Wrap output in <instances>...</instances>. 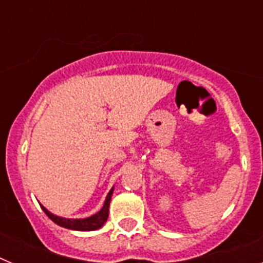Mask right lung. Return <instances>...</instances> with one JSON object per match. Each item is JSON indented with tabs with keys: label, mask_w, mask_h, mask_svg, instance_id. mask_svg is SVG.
<instances>
[{
	"label": "right lung",
	"mask_w": 263,
	"mask_h": 263,
	"mask_svg": "<svg viewBox=\"0 0 263 263\" xmlns=\"http://www.w3.org/2000/svg\"><path fill=\"white\" fill-rule=\"evenodd\" d=\"M113 190L115 187L111 188L109 194L106 195L105 203H104L103 208L99 211L97 213H95L93 216H90V217L87 218H64V217H59V216H55L53 213H51L50 211H47L43 205L42 206V210L48 217L52 220L55 224H58L59 227L67 228V229H72V231H96V229H100V228L103 227L105 224V221L108 220L109 216V204H110V199L111 195H113Z\"/></svg>",
	"instance_id": "right-lung-1"
}]
</instances>
